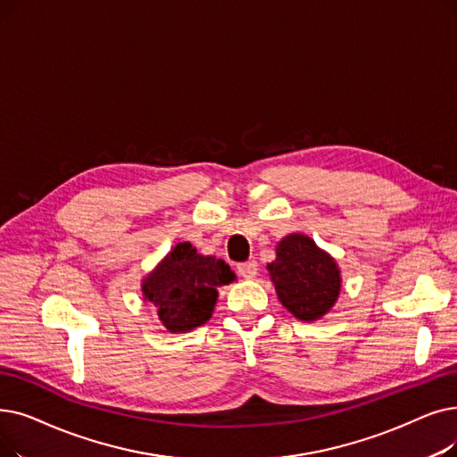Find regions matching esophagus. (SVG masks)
Listing matches in <instances>:
<instances>
[{"mask_svg": "<svg viewBox=\"0 0 457 457\" xmlns=\"http://www.w3.org/2000/svg\"><path fill=\"white\" fill-rule=\"evenodd\" d=\"M237 270H239V274L243 278H246V280H252V278H255V274H257V263L255 262L239 263V265H237Z\"/></svg>", "mask_w": 457, "mask_h": 457, "instance_id": "esophagus-1", "label": "esophagus"}]
</instances>
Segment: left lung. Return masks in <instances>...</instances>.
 <instances>
[{"mask_svg": "<svg viewBox=\"0 0 457 457\" xmlns=\"http://www.w3.org/2000/svg\"><path fill=\"white\" fill-rule=\"evenodd\" d=\"M278 299L301 321H317L338 301L340 269L310 237L291 233L278 243L267 265Z\"/></svg>", "mask_w": 457, "mask_h": 457, "instance_id": "1", "label": "left lung"}]
</instances>
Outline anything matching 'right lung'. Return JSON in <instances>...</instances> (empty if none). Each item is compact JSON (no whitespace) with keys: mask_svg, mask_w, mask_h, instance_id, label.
<instances>
[{"mask_svg":"<svg viewBox=\"0 0 457 457\" xmlns=\"http://www.w3.org/2000/svg\"><path fill=\"white\" fill-rule=\"evenodd\" d=\"M233 280L235 272L224 260L197 253L190 243H179L145 276L142 293L170 332H188L211 320L216 287Z\"/></svg>","mask_w":457,"mask_h":457,"instance_id":"obj_1","label":"right lung"}]
</instances>
